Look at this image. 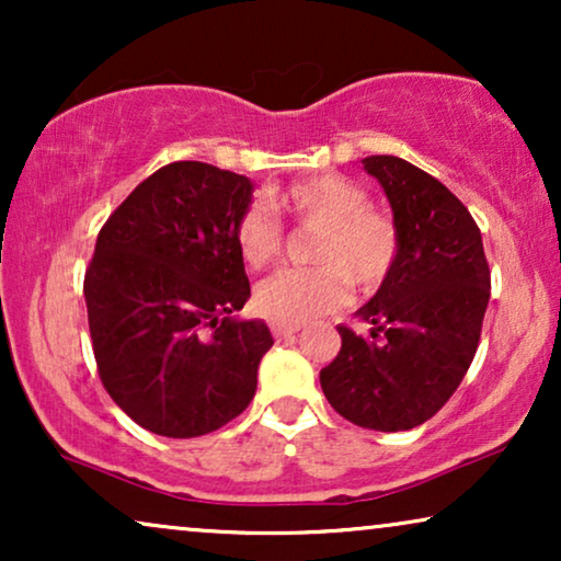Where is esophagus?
<instances>
[{"label":"esophagus","instance_id":"1","mask_svg":"<svg viewBox=\"0 0 561 561\" xmlns=\"http://www.w3.org/2000/svg\"><path fill=\"white\" fill-rule=\"evenodd\" d=\"M273 329V336L278 342H283V340H294V336L301 332V327H283V324H273L271 327Z\"/></svg>","mask_w":561,"mask_h":561}]
</instances>
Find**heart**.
<instances>
[{"instance_id":"b5f03b06","label":"heart","mask_w":561,"mask_h":561,"mask_svg":"<svg viewBox=\"0 0 561 561\" xmlns=\"http://www.w3.org/2000/svg\"><path fill=\"white\" fill-rule=\"evenodd\" d=\"M267 205L304 225L321 227L311 255L317 267H288L255 288V309L273 324H309L347 304L350 280L373 294L393 273L398 257L393 221L370 209V198L357 183L332 173L311 175L273 194ZM234 242L242 263L252 271L280 255V225L263 202L250 204L237 219Z\"/></svg>"}]
</instances>
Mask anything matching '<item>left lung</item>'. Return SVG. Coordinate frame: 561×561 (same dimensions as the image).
<instances>
[{
	"mask_svg": "<svg viewBox=\"0 0 561 561\" xmlns=\"http://www.w3.org/2000/svg\"><path fill=\"white\" fill-rule=\"evenodd\" d=\"M363 165L393 209L398 257L390 278L357 309L370 334L336 327L342 350L319 380L352 424L405 432L432 419L470 370L490 267L472 214L442 181L396 156H370Z\"/></svg>",
	"mask_w": 561,
	"mask_h": 561,
	"instance_id": "left-lung-1",
	"label": "left lung"
}]
</instances>
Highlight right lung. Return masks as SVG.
I'll return each instance as SVG.
<instances>
[{
    "instance_id": "1",
    "label": "right lung",
    "mask_w": 561,
    "mask_h": 561,
    "mask_svg": "<svg viewBox=\"0 0 561 561\" xmlns=\"http://www.w3.org/2000/svg\"><path fill=\"white\" fill-rule=\"evenodd\" d=\"M252 181L198 160L145 179L96 237L83 278L106 393L171 439L217 432L248 409L273 347L265 321L237 319L250 280L234 227Z\"/></svg>"
}]
</instances>
